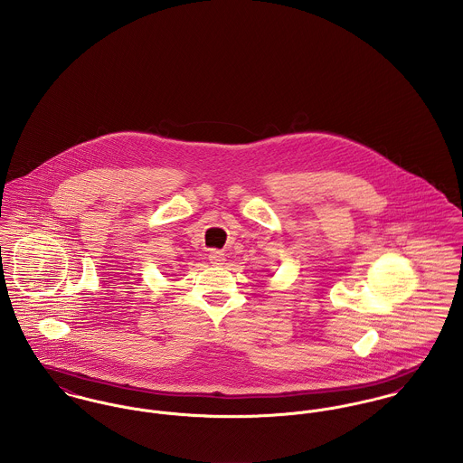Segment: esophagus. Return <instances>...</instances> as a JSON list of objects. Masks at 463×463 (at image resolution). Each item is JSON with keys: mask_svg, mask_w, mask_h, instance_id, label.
Instances as JSON below:
<instances>
[{"mask_svg": "<svg viewBox=\"0 0 463 463\" xmlns=\"http://www.w3.org/2000/svg\"><path fill=\"white\" fill-rule=\"evenodd\" d=\"M208 260H210V264L213 265H221L224 264V260H226V257H224V253L222 251H210V255H208Z\"/></svg>", "mask_w": 463, "mask_h": 463, "instance_id": "esophagus-1", "label": "esophagus"}]
</instances>
